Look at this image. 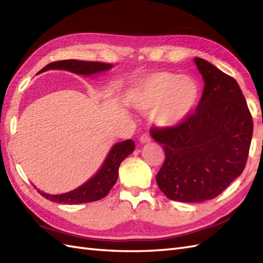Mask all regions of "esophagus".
Wrapping results in <instances>:
<instances>
[{
	"instance_id": "1",
	"label": "esophagus",
	"mask_w": 263,
	"mask_h": 263,
	"mask_svg": "<svg viewBox=\"0 0 263 263\" xmlns=\"http://www.w3.org/2000/svg\"><path fill=\"white\" fill-rule=\"evenodd\" d=\"M150 141H151V137L149 136V134L144 133V134H142V136L140 137V142L141 143H149Z\"/></svg>"
}]
</instances>
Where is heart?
<instances>
[{"label": "heart", "instance_id": "obj_1", "mask_svg": "<svg viewBox=\"0 0 263 263\" xmlns=\"http://www.w3.org/2000/svg\"><path fill=\"white\" fill-rule=\"evenodd\" d=\"M200 87L191 78L171 72H156L142 79L131 91L130 101L140 111L156 109L162 125H177L190 116L199 102Z\"/></svg>", "mask_w": 263, "mask_h": 263}]
</instances>
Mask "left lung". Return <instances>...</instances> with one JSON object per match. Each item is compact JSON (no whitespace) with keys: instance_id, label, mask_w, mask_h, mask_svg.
<instances>
[{"instance_id":"8db88e82","label":"left lung","mask_w":263,"mask_h":263,"mask_svg":"<svg viewBox=\"0 0 263 263\" xmlns=\"http://www.w3.org/2000/svg\"><path fill=\"white\" fill-rule=\"evenodd\" d=\"M194 62L204 81L197 109L180 124L151 130L165 152L158 186L180 202L211 200L223 192L245 170L253 132L237 81L203 59Z\"/></svg>"}]
</instances>
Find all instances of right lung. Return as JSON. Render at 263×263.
<instances>
[{
  "label": "right lung",
  "mask_w": 263,
  "mask_h": 263,
  "mask_svg": "<svg viewBox=\"0 0 263 263\" xmlns=\"http://www.w3.org/2000/svg\"><path fill=\"white\" fill-rule=\"evenodd\" d=\"M111 67L112 65L109 63L62 60V61H55L48 64L40 72H45L48 70H66L77 74H83V76H91V74L110 70ZM134 147H136V144L132 140H125L114 144L99 172L76 190L63 194H55V196L44 193L40 190L37 191L45 199L62 204L87 203V202L103 199L117 182L121 162L127 156H130L134 151Z\"/></svg>",
  "instance_id": "right-lung-1"
}]
</instances>
